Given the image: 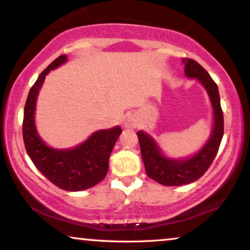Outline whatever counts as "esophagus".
<instances>
[{"instance_id": "1", "label": "esophagus", "mask_w": 250, "mask_h": 250, "mask_svg": "<svg viewBox=\"0 0 250 250\" xmlns=\"http://www.w3.org/2000/svg\"><path fill=\"white\" fill-rule=\"evenodd\" d=\"M123 125H125V128H127V129L133 128L134 129L137 127V120L135 119L134 116H129L125 120V123H123Z\"/></svg>"}]
</instances>
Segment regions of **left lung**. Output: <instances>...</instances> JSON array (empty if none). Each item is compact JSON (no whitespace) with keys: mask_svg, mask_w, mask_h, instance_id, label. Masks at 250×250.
<instances>
[{"mask_svg":"<svg viewBox=\"0 0 250 250\" xmlns=\"http://www.w3.org/2000/svg\"><path fill=\"white\" fill-rule=\"evenodd\" d=\"M182 62L185 64V75L199 81L207 91L213 109V127L205 145L187 157L167 156L153 136L143 130L137 131L146 173L163 186H182L199 180L216 156L223 136V114L216 83L196 61L182 59Z\"/></svg>","mask_w":250,"mask_h":250,"instance_id":"left-lung-1","label":"left lung"}]
</instances>
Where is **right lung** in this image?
I'll list each match as a JSON object with an SVG mask.
<instances>
[{"label": "right lung", "mask_w": 250, "mask_h": 250, "mask_svg": "<svg viewBox=\"0 0 250 250\" xmlns=\"http://www.w3.org/2000/svg\"><path fill=\"white\" fill-rule=\"evenodd\" d=\"M67 61V55L57 57L40 74L31 87L24 105L23 141L30 160L51 183L63 190L81 191L94 187L105 177L109 157L122 129L119 125L101 129L71 148H53L43 141L35 125L37 96L50 70Z\"/></svg>", "instance_id": "1"}]
</instances>
